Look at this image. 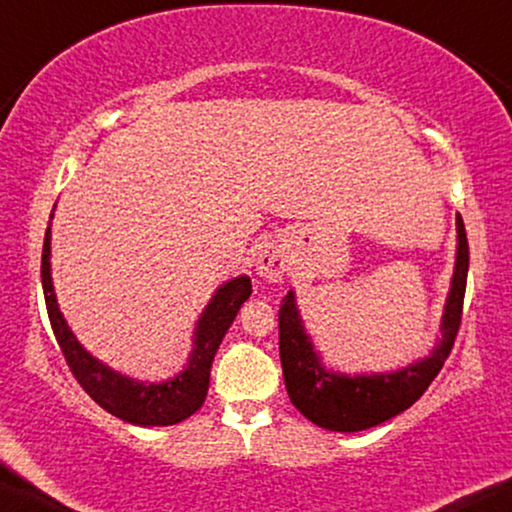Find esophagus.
<instances>
[{"label":"esophagus","instance_id":"obj_1","mask_svg":"<svg viewBox=\"0 0 512 512\" xmlns=\"http://www.w3.org/2000/svg\"><path fill=\"white\" fill-rule=\"evenodd\" d=\"M286 270H289V256L282 242H268L258 251L256 275L265 282H282Z\"/></svg>","mask_w":512,"mask_h":512}]
</instances>
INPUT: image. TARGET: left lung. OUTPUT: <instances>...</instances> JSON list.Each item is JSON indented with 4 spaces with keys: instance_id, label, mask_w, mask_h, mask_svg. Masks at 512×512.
<instances>
[{
    "instance_id": "8db88e82",
    "label": "left lung",
    "mask_w": 512,
    "mask_h": 512,
    "mask_svg": "<svg viewBox=\"0 0 512 512\" xmlns=\"http://www.w3.org/2000/svg\"><path fill=\"white\" fill-rule=\"evenodd\" d=\"M466 277L468 240L464 221L457 214V258H454L436 347L429 356L410 366L370 375H347L324 366L300 317L296 293L289 291L279 307V359H282L286 391L300 415L321 429L354 433L373 429L408 410L429 389L454 345L461 324Z\"/></svg>"
}]
</instances>
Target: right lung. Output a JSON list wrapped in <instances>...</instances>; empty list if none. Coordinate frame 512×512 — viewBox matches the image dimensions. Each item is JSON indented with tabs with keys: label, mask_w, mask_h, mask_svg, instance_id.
Masks as SVG:
<instances>
[{
	"label": "right lung",
	"mask_w": 512,
	"mask_h": 512,
	"mask_svg": "<svg viewBox=\"0 0 512 512\" xmlns=\"http://www.w3.org/2000/svg\"><path fill=\"white\" fill-rule=\"evenodd\" d=\"M41 286H44L48 319H51L55 340L65 354L69 370L97 405H102L104 410L123 422L137 426H172L184 422L202 408L216 349L228 328L233 326L244 300L251 296V279L247 275L233 277L221 284L202 310L200 319L195 321L193 349L188 354L184 370L163 382H144L118 373L107 363L95 359L67 326L58 298H55L51 277V221H48L44 254H41Z\"/></svg>",
	"instance_id": "add662e5"
}]
</instances>
